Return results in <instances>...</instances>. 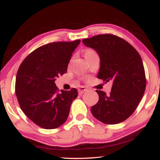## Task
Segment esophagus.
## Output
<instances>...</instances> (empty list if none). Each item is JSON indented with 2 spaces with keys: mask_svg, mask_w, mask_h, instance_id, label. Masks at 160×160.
<instances>
[{
  "mask_svg": "<svg viewBox=\"0 0 160 160\" xmlns=\"http://www.w3.org/2000/svg\"><path fill=\"white\" fill-rule=\"evenodd\" d=\"M87 90H88V89H87L85 87L82 86V87H80L79 89H78V92H79V94H82Z\"/></svg>",
  "mask_w": 160,
  "mask_h": 160,
  "instance_id": "34e87169",
  "label": "esophagus"
}]
</instances>
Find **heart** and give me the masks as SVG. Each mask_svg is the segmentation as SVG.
I'll use <instances>...</instances> for the list:
<instances>
[{
  "label": "heart",
  "mask_w": 160,
  "mask_h": 160,
  "mask_svg": "<svg viewBox=\"0 0 160 160\" xmlns=\"http://www.w3.org/2000/svg\"><path fill=\"white\" fill-rule=\"evenodd\" d=\"M85 58H89L91 57H94V56H98V54L93 49H88L85 51Z\"/></svg>",
  "instance_id": "heart-1"
}]
</instances>
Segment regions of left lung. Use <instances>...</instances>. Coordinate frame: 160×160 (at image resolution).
<instances>
[{
	"mask_svg": "<svg viewBox=\"0 0 160 160\" xmlns=\"http://www.w3.org/2000/svg\"><path fill=\"white\" fill-rule=\"evenodd\" d=\"M82 42L99 54L97 78L113 82L109 95L96 90L99 101L92 107V113L105 124L123 122L136 109L145 90V69L140 54L122 38L111 34L83 39Z\"/></svg>",
	"mask_w": 160,
	"mask_h": 160,
	"instance_id": "obj_1",
	"label": "left lung"
}]
</instances>
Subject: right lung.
Instances as JSON below:
<instances>
[{"instance_id":"right-lung-1","label":"right lung","mask_w":160,"mask_h":160,"mask_svg":"<svg viewBox=\"0 0 160 160\" xmlns=\"http://www.w3.org/2000/svg\"><path fill=\"white\" fill-rule=\"evenodd\" d=\"M80 39L42 46L22 62L17 72L15 93L21 109L41 128L54 129L67 120L78 90H59L54 82L66 73L72 52Z\"/></svg>"}]
</instances>
